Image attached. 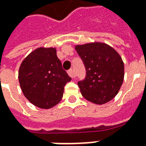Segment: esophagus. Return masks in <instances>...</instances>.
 <instances>
[{"mask_svg":"<svg viewBox=\"0 0 146 146\" xmlns=\"http://www.w3.org/2000/svg\"><path fill=\"white\" fill-rule=\"evenodd\" d=\"M68 74H69V76L71 77V78H75V74H74V72H73V70L72 69H70V70H68Z\"/></svg>","mask_w":146,"mask_h":146,"instance_id":"34e87169","label":"esophagus"}]
</instances>
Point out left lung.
I'll return each instance as SVG.
<instances>
[{
    "label": "left lung",
    "instance_id": "8db88e82",
    "mask_svg": "<svg viewBox=\"0 0 146 146\" xmlns=\"http://www.w3.org/2000/svg\"><path fill=\"white\" fill-rule=\"evenodd\" d=\"M75 49L86 69L85 79L77 84L82 96L96 104L112 100L124 80V62L119 54L102 42L78 45Z\"/></svg>",
    "mask_w": 146,
    "mask_h": 146
}]
</instances>
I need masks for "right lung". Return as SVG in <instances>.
Returning <instances> with one entry per match:
<instances>
[{
  "label": "right lung",
  "mask_w": 146,
  "mask_h": 146,
  "mask_svg": "<svg viewBox=\"0 0 146 146\" xmlns=\"http://www.w3.org/2000/svg\"><path fill=\"white\" fill-rule=\"evenodd\" d=\"M18 80L25 97L32 104L48 109L62 100L65 85L71 78L62 69L56 49L40 47L22 61Z\"/></svg>",
  "instance_id": "obj_1"
}]
</instances>
